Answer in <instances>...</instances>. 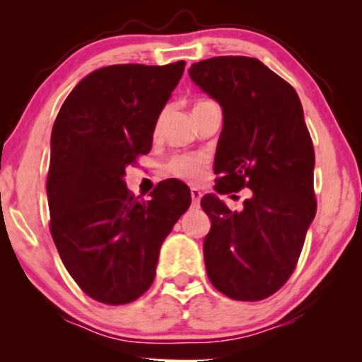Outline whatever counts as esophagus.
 Wrapping results in <instances>:
<instances>
[{"mask_svg":"<svg viewBox=\"0 0 362 362\" xmlns=\"http://www.w3.org/2000/svg\"><path fill=\"white\" fill-rule=\"evenodd\" d=\"M201 197H202L201 191L197 189V187H192V189H191V201H192V206H194V207L199 206V202H201Z\"/></svg>","mask_w":362,"mask_h":362,"instance_id":"esophagus-1","label":"esophagus"}]
</instances>
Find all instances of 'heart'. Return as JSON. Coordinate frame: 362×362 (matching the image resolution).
Returning a JSON list of instances; mask_svg holds the SVG:
<instances>
[{
	"mask_svg": "<svg viewBox=\"0 0 362 362\" xmlns=\"http://www.w3.org/2000/svg\"><path fill=\"white\" fill-rule=\"evenodd\" d=\"M209 100H197L194 107L204 105ZM207 160L201 155H182L175 158L168 166V171L171 173L173 176L180 177V180L189 181V182H197L204 177V170H206Z\"/></svg>",
	"mask_w": 362,
	"mask_h": 362,
	"instance_id": "heart-1",
	"label": "heart"
}]
</instances>
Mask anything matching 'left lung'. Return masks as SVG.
<instances>
[{
  "mask_svg": "<svg viewBox=\"0 0 362 362\" xmlns=\"http://www.w3.org/2000/svg\"><path fill=\"white\" fill-rule=\"evenodd\" d=\"M189 77L222 107L214 173L219 194L252 191L230 211L216 194L204 264L211 284L232 300L259 301L293 274L315 219V150L295 88L259 59L219 56L192 64Z\"/></svg>",
  "mask_w": 362,
  "mask_h": 362,
  "instance_id": "1",
  "label": "left lung"
}]
</instances>
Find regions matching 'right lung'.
Instances as JSON below:
<instances>
[{
    "mask_svg": "<svg viewBox=\"0 0 362 362\" xmlns=\"http://www.w3.org/2000/svg\"><path fill=\"white\" fill-rule=\"evenodd\" d=\"M185 66L98 69L74 87L54 122L51 234L69 274L100 303H130L150 288L161 244L191 204L181 181H163L150 201H140L123 180L125 168L151 150Z\"/></svg>",
    "mask_w": 362,
    "mask_h": 362,
    "instance_id": "right-lung-1",
    "label": "right lung"
}]
</instances>
